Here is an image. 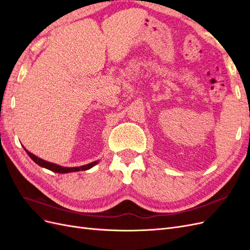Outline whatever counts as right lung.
I'll list each match as a JSON object with an SVG mask.
<instances>
[{
  "label": "right lung",
  "instance_id": "add662e5",
  "mask_svg": "<svg viewBox=\"0 0 250 250\" xmlns=\"http://www.w3.org/2000/svg\"><path fill=\"white\" fill-rule=\"evenodd\" d=\"M26 152L28 153V155L31 157V160L37 164L39 166H41V167L42 168H46L48 170H51L53 172L55 173H71V172H77V171H84V170H88L90 168H93L94 166H96L98 164V162L99 161H95L93 163L90 164H87V165H84V166H81V167H62V166H59V165H56V164H53V163H49L47 161H43L42 160V158L37 157L36 155L32 154L31 152H29V151L27 149H25Z\"/></svg>",
  "mask_w": 250,
  "mask_h": 250
}]
</instances>
